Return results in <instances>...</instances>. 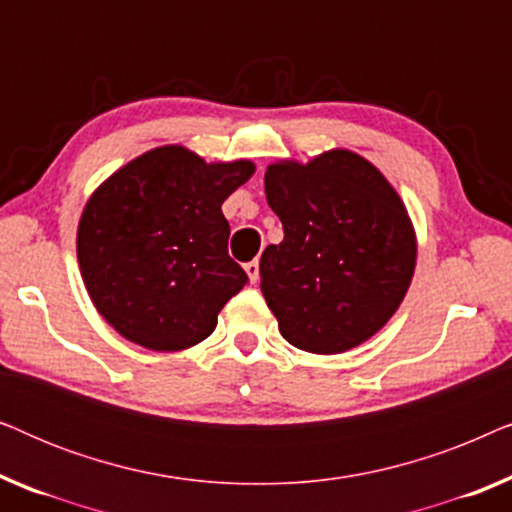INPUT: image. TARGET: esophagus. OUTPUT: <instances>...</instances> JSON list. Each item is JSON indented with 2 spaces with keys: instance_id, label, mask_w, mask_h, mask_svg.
<instances>
[{
  "instance_id": "obj_1",
  "label": "esophagus",
  "mask_w": 512,
  "mask_h": 512,
  "mask_svg": "<svg viewBox=\"0 0 512 512\" xmlns=\"http://www.w3.org/2000/svg\"><path fill=\"white\" fill-rule=\"evenodd\" d=\"M244 272H247L249 282H251V284H256V282H258V261H249V263H244Z\"/></svg>"
}]
</instances>
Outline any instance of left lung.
<instances>
[{
    "mask_svg": "<svg viewBox=\"0 0 512 512\" xmlns=\"http://www.w3.org/2000/svg\"><path fill=\"white\" fill-rule=\"evenodd\" d=\"M265 198L284 240L263 251L261 291L284 340L340 354L373 338L403 303L417 261L394 186L359 153L333 149L307 165H268Z\"/></svg>",
    "mask_w": 512,
    "mask_h": 512,
    "instance_id": "8db88e82",
    "label": "left lung"
}]
</instances>
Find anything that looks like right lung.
Here are the masks:
<instances>
[{
	"instance_id": "add662e5",
	"label": "right lung",
	"mask_w": 512,
	"mask_h": 512,
	"mask_svg": "<svg viewBox=\"0 0 512 512\" xmlns=\"http://www.w3.org/2000/svg\"><path fill=\"white\" fill-rule=\"evenodd\" d=\"M251 160L205 163L158 146L90 195L76 233L83 284L125 340L153 352L198 345L249 282L228 256L223 200L254 174Z\"/></svg>"
}]
</instances>
